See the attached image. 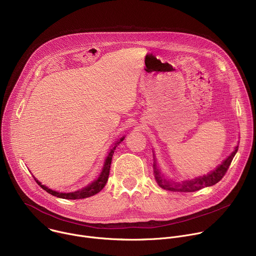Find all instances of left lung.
Instances as JSON below:
<instances>
[{"instance_id":"1","label":"left lung","mask_w":256,"mask_h":256,"mask_svg":"<svg viewBox=\"0 0 256 256\" xmlns=\"http://www.w3.org/2000/svg\"><path fill=\"white\" fill-rule=\"evenodd\" d=\"M237 150H238V146L235 147V150L231 153V156H228V158L226 160H224L223 164L220 166H218L214 172H210L207 176H200V178L184 182L182 184H174V182L166 180L164 178V176L160 174V170L156 168V164H153V174H154V178H156V182H158V184L164 190H168L172 192H196L202 188L214 186L218 182H220L222 180V178L225 176V174L227 172V170L233 160V158L236 154Z\"/></svg>"}]
</instances>
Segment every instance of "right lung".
<instances>
[{
  "instance_id": "add662e5",
  "label": "right lung",
  "mask_w": 256,
  "mask_h": 256,
  "mask_svg": "<svg viewBox=\"0 0 256 256\" xmlns=\"http://www.w3.org/2000/svg\"><path fill=\"white\" fill-rule=\"evenodd\" d=\"M124 140V137L121 138L119 141H117V143L115 144V146L111 149V151L109 152L108 154V158H106V162H105V166H104V168L103 170H102L100 176L96 180H94V182H92L90 186H88L86 188L80 190H78V192H58L56 190H50L48 188H46L45 186L41 184V182H39L35 178L34 180H36V182L44 190H46L48 194H52L54 196H58V198H66V200H78V198H88L90 196H94L96 194H98V192H100L102 190H103V188L105 186V184H107L108 182V178H109V174H110V168H111V162H112V158H113V154H114V151L116 149V147Z\"/></svg>"
}]
</instances>
